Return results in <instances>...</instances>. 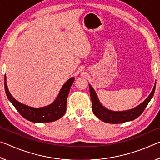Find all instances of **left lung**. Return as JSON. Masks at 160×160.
<instances>
[{
    "instance_id": "8db88e82",
    "label": "left lung",
    "mask_w": 160,
    "mask_h": 160,
    "mask_svg": "<svg viewBox=\"0 0 160 160\" xmlns=\"http://www.w3.org/2000/svg\"><path fill=\"white\" fill-rule=\"evenodd\" d=\"M155 86L156 84H155L153 90L151 92L150 95L147 97V99L144 102H142L138 107L130 110L123 111V112H113V111L107 109V108L102 106V104L99 101V99L97 97L95 91L94 90V89L92 88L90 85H89L92 99V112L94 114L97 118H99L100 120L109 123L117 124L134 120V119L141 115V113L143 112L146 107H147L148 103L150 102L151 99L152 98L154 92H155Z\"/></svg>"
}]
</instances>
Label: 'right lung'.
I'll return each instance as SVG.
<instances>
[{"label":"right lung","mask_w":160,"mask_h":160,"mask_svg":"<svg viewBox=\"0 0 160 160\" xmlns=\"http://www.w3.org/2000/svg\"><path fill=\"white\" fill-rule=\"evenodd\" d=\"M75 78L72 77L64 84L59 94L52 104L40 108H34L18 102L10 93L5 75V90L9 101L15 107L22 116L27 120L34 123H48L58 120L63 116L66 111V102L70 87Z\"/></svg>","instance_id":"add662e5"}]
</instances>
